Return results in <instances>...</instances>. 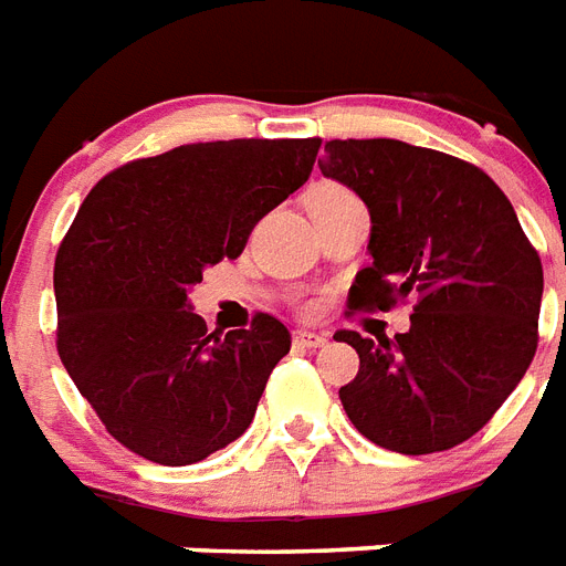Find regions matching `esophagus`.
I'll use <instances>...</instances> for the list:
<instances>
[{"mask_svg":"<svg viewBox=\"0 0 566 566\" xmlns=\"http://www.w3.org/2000/svg\"><path fill=\"white\" fill-rule=\"evenodd\" d=\"M295 347H304V350H315V347H324L329 342L324 333H312V329H295V336H292Z\"/></svg>","mask_w":566,"mask_h":566,"instance_id":"esophagus-1","label":"esophagus"}]
</instances>
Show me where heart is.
Returning <instances> with one entry per match:
<instances>
[{
  "instance_id": "heart-1",
  "label": "heart",
  "mask_w": 566,
  "mask_h": 566,
  "mask_svg": "<svg viewBox=\"0 0 566 566\" xmlns=\"http://www.w3.org/2000/svg\"><path fill=\"white\" fill-rule=\"evenodd\" d=\"M329 196H347V192L342 187H333V184H318V187L310 192V198H329Z\"/></svg>"
}]
</instances>
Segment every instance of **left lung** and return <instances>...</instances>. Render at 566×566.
I'll return each mask as SVG.
<instances>
[{
  "instance_id": "1",
  "label": "left lung",
  "mask_w": 566,
  "mask_h": 566,
  "mask_svg": "<svg viewBox=\"0 0 566 566\" xmlns=\"http://www.w3.org/2000/svg\"><path fill=\"white\" fill-rule=\"evenodd\" d=\"M321 175L370 212V265L350 286L354 310L411 297L395 338L338 329L359 374L338 397L374 444L427 455L476 436L537 350L541 256L485 171L400 139H329Z\"/></svg>"
}]
</instances>
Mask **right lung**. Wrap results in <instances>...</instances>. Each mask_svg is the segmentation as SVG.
Returning <instances> with one entry per match:
<instances>
[{"mask_svg": "<svg viewBox=\"0 0 566 566\" xmlns=\"http://www.w3.org/2000/svg\"><path fill=\"white\" fill-rule=\"evenodd\" d=\"M321 139H219L125 163L84 198L54 260L57 354L119 444L184 468L237 441L292 347L265 312L207 333L189 289L237 260L310 178Z\"/></svg>", "mask_w": 566, "mask_h": 566, "instance_id": "1", "label": "right lung"}]
</instances>
